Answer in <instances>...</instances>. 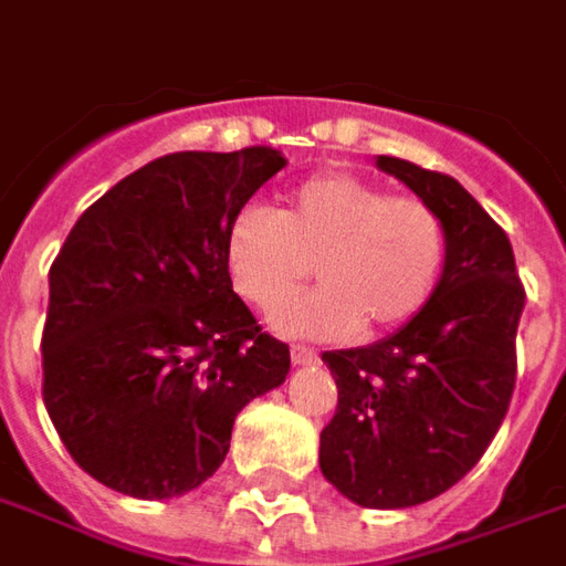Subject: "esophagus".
<instances>
[{"label":"esophagus","instance_id":"34e87169","mask_svg":"<svg viewBox=\"0 0 566 566\" xmlns=\"http://www.w3.org/2000/svg\"><path fill=\"white\" fill-rule=\"evenodd\" d=\"M292 364L295 366H311V364H317V357H321V354H317V350L314 348H305V345H292Z\"/></svg>","mask_w":566,"mask_h":566}]
</instances>
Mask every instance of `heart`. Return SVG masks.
I'll return each instance as SVG.
<instances>
[{"mask_svg": "<svg viewBox=\"0 0 566 566\" xmlns=\"http://www.w3.org/2000/svg\"><path fill=\"white\" fill-rule=\"evenodd\" d=\"M447 261L440 212L416 193H388L354 171H317L274 212L249 202L224 233V268L237 295L271 311L311 274L317 290L274 314L286 335L345 338L412 321Z\"/></svg>", "mask_w": 566, "mask_h": 566, "instance_id": "b5f03b06", "label": "heart"}]
</instances>
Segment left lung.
Wrapping results in <instances>:
<instances>
[{
    "label": "left lung",
    "mask_w": 566,
    "mask_h": 566,
    "mask_svg": "<svg viewBox=\"0 0 566 566\" xmlns=\"http://www.w3.org/2000/svg\"><path fill=\"white\" fill-rule=\"evenodd\" d=\"M376 166L438 209L447 261L407 326L323 354L338 407L321 431V471L364 509H409L459 484L496 438L527 295L505 231L455 178L397 157Z\"/></svg>",
    "instance_id": "1"
}]
</instances>
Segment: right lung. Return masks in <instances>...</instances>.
Wrapping results in <instances>:
<instances>
[{
    "mask_svg": "<svg viewBox=\"0 0 566 566\" xmlns=\"http://www.w3.org/2000/svg\"><path fill=\"white\" fill-rule=\"evenodd\" d=\"M286 166L274 147L185 150L132 171L49 271L42 400L67 453L116 493L175 499L212 478L237 412L286 381L224 268L231 218Z\"/></svg>",
    "mask_w": 566,
    "mask_h": 566,
    "instance_id": "obj_1",
    "label": "right lung"
}]
</instances>
